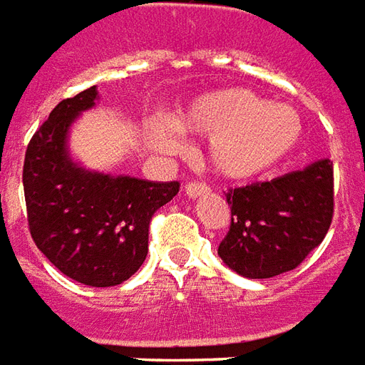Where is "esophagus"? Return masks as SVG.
<instances>
[{"instance_id": "esophagus-1", "label": "esophagus", "mask_w": 365, "mask_h": 365, "mask_svg": "<svg viewBox=\"0 0 365 365\" xmlns=\"http://www.w3.org/2000/svg\"><path fill=\"white\" fill-rule=\"evenodd\" d=\"M210 192V187L206 182H187L185 187V195L188 198H198V196H204Z\"/></svg>"}]
</instances>
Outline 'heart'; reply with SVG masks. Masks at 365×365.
I'll return each instance as SVG.
<instances>
[{"mask_svg":"<svg viewBox=\"0 0 365 365\" xmlns=\"http://www.w3.org/2000/svg\"><path fill=\"white\" fill-rule=\"evenodd\" d=\"M173 121H155L151 137L165 151L180 147L178 129L210 137V161L230 178H250L275 167L301 139L302 123L293 108L271 104L252 90L228 88L200 96Z\"/></svg>","mask_w":365,"mask_h":365,"instance_id":"b5f03b06","label":"heart"}]
</instances>
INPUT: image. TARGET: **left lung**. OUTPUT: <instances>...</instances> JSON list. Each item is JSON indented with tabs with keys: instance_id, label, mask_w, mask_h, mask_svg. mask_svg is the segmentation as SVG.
Masks as SVG:
<instances>
[{
	"instance_id": "8db88e82",
	"label": "left lung",
	"mask_w": 365,
	"mask_h": 365,
	"mask_svg": "<svg viewBox=\"0 0 365 365\" xmlns=\"http://www.w3.org/2000/svg\"><path fill=\"white\" fill-rule=\"evenodd\" d=\"M232 224L218 255L240 275L269 279L299 267L322 244L334 214L330 159L267 182L230 188Z\"/></svg>"
}]
</instances>
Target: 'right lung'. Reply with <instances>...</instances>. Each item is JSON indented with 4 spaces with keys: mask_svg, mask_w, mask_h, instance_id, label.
I'll return each instance as SVG.
<instances>
[{
    "mask_svg": "<svg viewBox=\"0 0 365 365\" xmlns=\"http://www.w3.org/2000/svg\"><path fill=\"white\" fill-rule=\"evenodd\" d=\"M96 96L92 86L66 98L35 131L23 163V190L31 237L46 259L78 283L113 287L143 265L151 218L180 185L110 177L72 161L68 128Z\"/></svg>",
    "mask_w": 365,
    "mask_h": 365,
    "instance_id": "obj_1",
    "label": "right lung"
}]
</instances>
